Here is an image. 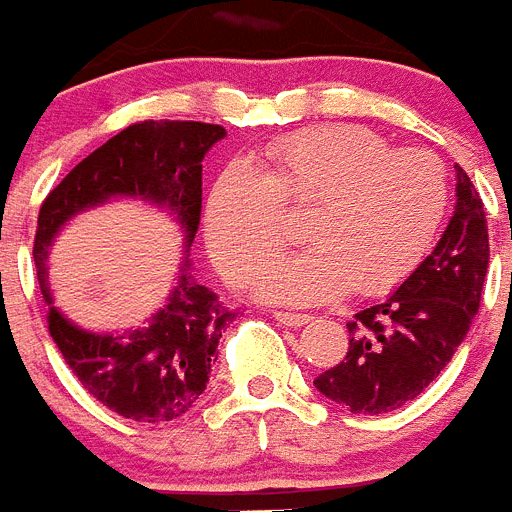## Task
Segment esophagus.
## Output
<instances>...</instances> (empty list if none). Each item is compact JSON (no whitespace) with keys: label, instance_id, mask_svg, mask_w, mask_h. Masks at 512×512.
Returning <instances> with one entry per match:
<instances>
[{"label":"esophagus","instance_id":"obj_1","mask_svg":"<svg viewBox=\"0 0 512 512\" xmlns=\"http://www.w3.org/2000/svg\"><path fill=\"white\" fill-rule=\"evenodd\" d=\"M273 316L275 321H280L283 326H293V329H296V326H306L308 321H311L308 313H293V311H275Z\"/></svg>","mask_w":512,"mask_h":512}]
</instances>
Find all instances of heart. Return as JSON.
<instances>
[{"mask_svg":"<svg viewBox=\"0 0 512 512\" xmlns=\"http://www.w3.org/2000/svg\"><path fill=\"white\" fill-rule=\"evenodd\" d=\"M280 206L306 209L308 250L265 280L270 301L313 306L342 296H382L413 275L434 245L449 206V178L436 155L390 150L380 135L321 124L270 142L255 165L216 176L204 239L219 273L237 288L260 283L285 247Z\"/></svg>","mask_w":512,"mask_h":512,"instance_id":"1","label":"heart"}]
</instances>
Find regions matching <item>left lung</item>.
<instances>
[{"label": "left lung", "instance_id": "left-lung-1", "mask_svg": "<svg viewBox=\"0 0 512 512\" xmlns=\"http://www.w3.org/2000/svg\"><path fill=\"white\" fill-rule=\"evenodd\" d=\"M457 206L434 252L382 303L354 313L349 349L313 385L352 413H390L451 362L480 311L490 265L482 199L459 165Z\"/></svg>", "mask_w": 512, "mask_h": 512}]
</instances>
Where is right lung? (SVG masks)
I'll return each instance as SVG.
<instances>
[{
    "label": "right lung",
    "instance_id": "right-lung-1",
    "mask_svg": "<svg viewBox=\"0 0 512 512\" xmlns=\"http://www.w3.org/2000/svg\"><path fill=\"white\" fill-rule=\"evenodd\" d=\"M227 137L219 124L145 119L107 140L63 178L40 206L35 267L48 306V250L78 211L130 196L176 216L183 247L191 250L201 219V160ZM183 262L168 303L145 326L124 334L78 329L55 306L48 331L66 365L109 411L142 423L173 421L191 411L206 390L222 329L237 319L216 293L191 278Z\"/></svg>",
    "mask_w": 512,
    "mask_h": 512
}]
</instances>
